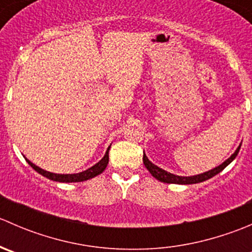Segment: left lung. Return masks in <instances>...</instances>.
Instances as JSON below:
<instances>
[{
    "instance_id": "left-lung-1",
    "label": "left lung",
    "mask_w": 252,
    "mask_h": 252,
    "mask_svg": "<svg viewBox=\"0 0 252 252\" xmlns=\"http://www.w3.org/2000/svg\"><path fill=\"white\" fill-rule=\"evenodd\" d=\"M240 146H241V144L239 145V147L235 150L234 154H233L232 156L227 159V161L223 162L222 164H220V166L216 167V168L211 169V171L205 172V173L197 174V175H191V177H180V175L172 174V173H169V172L164 171V169L159 168V167H157L156 164H154L149 158H147L146 155H145V152H144V157H142V161H144V164H145V167L147 168V171L152 174V177H155L157 180H159V182L168 183V184H196V183L205 182V180L210 179V178L215 177L216 174H218L220 172H222L223 169H224L225 167H227L228 164H229L230 162L235 158L236 155H238V152H239V150H240Z\"/></svg>"
}]
</instances>
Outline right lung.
<instances>
[{"mask_svg": "<svg viewBox=\"0 0 252 252\" xmlns=\"http://www.w3.org/2000/svg\"><path fill=\"white\" fill-rule=\"evenodd\" d=\"M110 147H108L107 151H106V154H105V156H103V158L101 159L100 162H97V163H96V164H94L93 167H90V168L86 169V171L80 172V173H75V174H56V173H51V172L44 171V169H41V168H40V167L35 166V164L32 163V162H30L29 159H27V161H28V163H29L30 166H32V168H34L35 171L37 172V173L44 175V177L48 178V179L55 180V182H60V183L84 182V180L91 179V178L96 177V175L101 174L103 171H105L106 167H107V164H108V151H110Z\"/></svg>", "mask_w": 252, "mask_h": 252, "instance_id": "obj_1", "label": "right lung"}]
</instances>
